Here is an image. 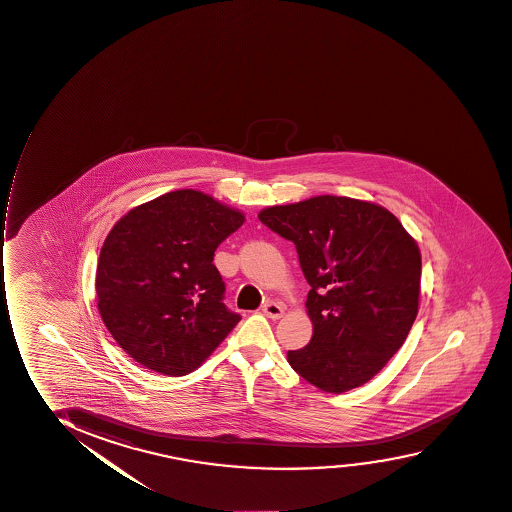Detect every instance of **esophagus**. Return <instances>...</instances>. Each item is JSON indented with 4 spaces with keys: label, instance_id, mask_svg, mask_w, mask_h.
Segmentation results:
<instances>
[{
    "label": "esophagus",
    "instance_id": "esophagus-1",
    "mask_svg": "<svg viewBox=\"0 0 512 512\" xmlns=\"http://www.w3.org/2000/svg\"><path fill=\"white\" fill-rule=\"evenodd\" d=\"M263 313L271 318V320H278V318H282L284 316V308L278 304V302H266L265 306H263Z\"/></svg>",
    "mask_w": 512,
    "mask_h": 512
}]
</instances>
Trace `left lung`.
Segmentation results:
<instances>
[{"instance_id":"left-lung-1","label":"left lung","mask_w":512,"mask_h":512,"mask_svg":"<svg viewBox=\"0 0 512 512\" xmlns=\"http://www.w3.org/2000/svg\"><path fill=\"white\" fill-rule=\"evenodd\" d=\"M258 216L296 244L311 285L306 308L313 337L289 351L290 366L330 394L370 382L416 320L418 244L390 211L359 199L316 196Z\"/></svg>"}]
</instances>
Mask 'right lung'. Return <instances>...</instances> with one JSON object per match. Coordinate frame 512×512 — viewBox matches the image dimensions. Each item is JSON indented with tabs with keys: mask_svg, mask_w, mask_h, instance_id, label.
<instances>
[{
	"mask_svg": "<svg viewBox=\"0 0 512 512\" xmlns=\"http://www.w3.org/2000/svg\"><path fill=\"white\" fill-rule=\"evenodd\" d=\"M244 223L203 192L163 194L122 216L99 253L96 296L111 337L144 368L191 373L241 321L223 304L216 247Z\"/></svg>",
	"mask_w": 512,
	"mask_h": 512,
	"instance_id": "obj_1",
	"label": "right lung"
}]
</instances>
